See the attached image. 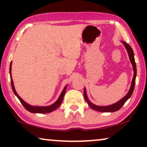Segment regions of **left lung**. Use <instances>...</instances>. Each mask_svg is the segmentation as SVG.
Masks as SVG:
<instances>
[{"mask_svg": "<svg viewBox=\"0 0 147 147\" xmlns=\"http://www.w3.org/2000/svg\"><path fill=\"white\" fill-rule=\"evenodd\" d=\"M123 45L125 47L126 51L128 52V56H129L130 61L131 62V64L132 65V68H133L134 71V76L133 78H132V81L131 83V86H130V90L127 94L122 98L121 100H120L119 101L116 102L115 104H112V105L109 106H97L92 103L90 101V100L88 99L87 94H86V88H84V98H85L86 101L90 107H91L92 109L94 110H96V111L98 112H114L117 111V110H119L120 108H122V106L124 105V103L127 101V100L130 98V96H132V93H133L134 89V85H135V80H136V65L135 63V60H134V52L133 50H132V47L128 45V43H126L125 41H122Z\"/></svg>", "mask_w": 147, "mask_h": 147, "instance_id": "left-lung-1", "label": "left lung"}]
</instances>
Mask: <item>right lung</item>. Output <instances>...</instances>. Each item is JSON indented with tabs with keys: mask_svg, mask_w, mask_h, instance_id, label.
<instances>
[{
	"mask_svg": "<svg viewBox=\"0 0 147 147\" xmlns=\"http://www.w3.org/2000/svg\"><path fill=\"white\" fill-rule=\"evenodd\" d=\"M11 65H12V61L11 64H10V69H9V72H10V76H11V86L12 89H13V91L15 94V95L17 96V97L19 98L20 102H21V104H23V106L25 108V109L28 110V111L31 112V113H40V114H45V113H49V112H53V110L57 109V108L59 107V106L61 105L62 103V101H63V96L65 95V93L66 92V88H67V85H66L65 87H64L63 90H62L61 94H60L59 97L58 98L55 103H53L51 105L48 106H31L30 104H27V102L24 101V100L22 99V98L20 97V96L18 95V94L16 92L15 86H14L13 81V79H12V76H11Z\"/></svg>",
	"mask_w": 147,
	"mask_h": 147,
	"instance_id": "right-lung-1",
	"label": "right lung"
}]
</instances>
